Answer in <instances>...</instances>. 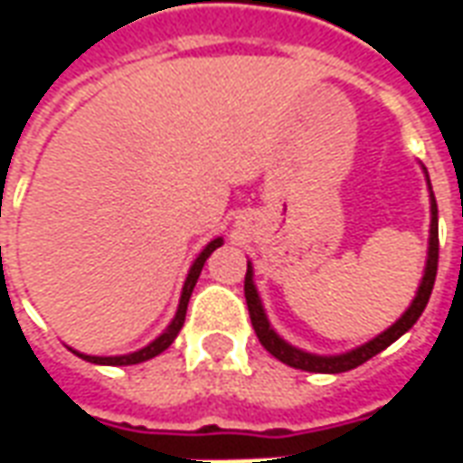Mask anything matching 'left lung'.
Returning a JSON list of instances; mask_svg holds the SVG:
<instances>
[{"instance_id": "8db88e82", "label": "left lung", "mask_w": 463, "mask_h": 463, "mask_svg": "<svg viewBox=\"0 0 463 463\" xmlns=\"http://www.w3.org/2000/svg\"><path fill=\"white\" fill-rule=\"evenodd\" d=\"M431 188V185H429ZM437 265H439V222H437V201L431 195V238H429V260L427 270H424V278H421V285H419V292L414 302L409 305V310L399 317L387 332H382L379 337H374L367 345L352 349L347 354H337V357H317V354H307L302 349L290 347L288 342L280 340L275 332L270 330V322L262 312L260 298H258V290L252 285V270L248 265V272H245V302H248V312H250L252 330L258 335V340L272 357H278L285 364H290L295 369H305V372H322V374H340V372H349V369L364 364L367 359H372L374 354H379L382 349H387L394 340H399L407 330H411V325L419 320V315L424 312L429 302V295H431V288H434V280H437Z\"/></svg>"}]
</instances>
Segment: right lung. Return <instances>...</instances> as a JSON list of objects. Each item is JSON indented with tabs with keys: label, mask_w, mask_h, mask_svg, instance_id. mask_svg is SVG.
<instances>
[{
	"label": "right lung",
	"mask_w": 463,
	"mask_h": 463,
	"mask_svg": "<svg viewBox=\"0 0 463 463\" xmlns=\"http://www.w3.org/2000/svg\"><path fill=\"white\" fill-rule=\"evenodd\" d=\"M222 241L221 238H215L213 242H208V248L195 258V262H193L191 272H188V280H185V285H183V295H181V305H178V312H175V317H173V322L168 325V330L163 332L158 340H153L148 347L138 349V352H133V354H123V357H89V354H79V357L89 359V362H94V364H111V367H123V364H138V362H146V359L156 357V354H161L163 349H168L173 345V340L178 337V332H181L183 322H185V310H188V300H191V292L193 288H195V282H198V275H201L203 265H205V260L211 258V252L215 250V248H221Z\"/></svg>",
	"instance_id": "1"
}]
</instances>
